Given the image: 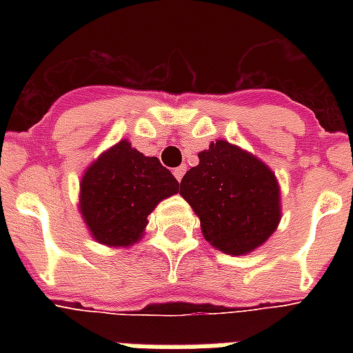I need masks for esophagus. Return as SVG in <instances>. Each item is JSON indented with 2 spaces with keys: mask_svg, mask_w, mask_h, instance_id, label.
Masks as SVG:
<instances>
[{
  "mask_svg": "<svg viewBox=\"0 0 353 353\" xmlns=\"http://www.w3.org/2000/svg\"><path fill=\"white\" fill-rule=\"evenodd\" d=\"M185 172H187V168H185V166H179V168L174 170V176H176L177 181H181V177H183Z\"/></svg>",
  "mask_w": 353,
  "mask_h": 353,
  "instance_id": "esophagus-1",
  "label": "esophagus"
}]
</instances>
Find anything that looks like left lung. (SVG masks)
I'll return each instance as SVG.
<instances>
[{"label": "left lung", "mask_w": 353, "mask_h": 353, "mask_svg": "<svg viewBox=\"0 0 353 353\" xmlns=\"http://www.w3.org/2000/svg\"><path fill=\"white\" fill-rule=\"evenodd\" d=\"M179 194L199 215L202 234L219 252L252 253L272 236L281 219L280 185L257 157L225 139L199 153Z\"/></svg>", "instance_id": "8db88e82"}]
</instances>
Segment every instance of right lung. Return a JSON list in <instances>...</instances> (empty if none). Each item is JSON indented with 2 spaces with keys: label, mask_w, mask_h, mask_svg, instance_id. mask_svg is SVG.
I'll return each instance as SVG.
<instances>
[{
  "label": "right lung",
  "mask_w": 353,
  "mask_h": 353,
  "mask_svg": "<svg viewBox=\"0 0 353 353\" xmlns=\"http://www.w3.org/2000/svg\"><path fill=\"white\" fill-rule=\"evenodd\" d=\"M79 210L96 242L128 248L143 236L147 215L179 191L157 157H143L128 139L100 154L81 179Z\"/></svg>",
  "instance_id": "1"
}]
</instances>
